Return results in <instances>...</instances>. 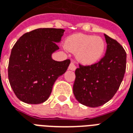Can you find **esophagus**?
Wrapping results in <instances>:
<instances>
[{
    "label": "esophagus",
    "instance_id": "obj_1",
    "mask_svg": "<svg viewBox=\"0 0 133 133\" xmlns=\"http://www.w3.org/2000/svg\"><path fill=\"white\" fill-rule=\"evenodd\" d=\"M68 68H69V70H72V71L75 70V69H76V66H75V65L73 62H71V63H70L69 67H68Z\"/></svg>",
    "mask_w": 133,
    "mask_h": 133
}]
</instances>
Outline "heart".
<instances>
[{"label": "heart", "instance_id": "obj_1", "mask_svg": "<svg viewBox=\"0 0 133 133\" xmlns=\"http://www.w3.org/2000/svg\"><path fill=\"white\" fill-rule=\"evenodd\" d=\"M65 47L75 53L77 61L84 65H91L102 58L106 44L101 37L84 34L70 36L65 42Z\"/></svg>", "mask_w": 133, "mask_h": 133}]
</instances>
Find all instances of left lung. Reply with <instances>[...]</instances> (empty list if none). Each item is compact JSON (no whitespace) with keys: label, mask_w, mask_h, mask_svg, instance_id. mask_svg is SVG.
I'll return each mask as SVG.
<instances>
[{"label":"left lung","mask_w":133,"mask_h":133,"mask_svg":"<svg viewBox=\"0 0 133 133\" xmlns=\"http://www.w3.org/2000/svg\"><path fill=\"white\" fill-rule=\"evenodd\" d=\"M106 54L98 63L75 70L73 94L84 106L98 107L113 98L124 77L126 52L118 42L104 34Z\"/></svg>","instance_id":"8db88e82"}]
</instances>
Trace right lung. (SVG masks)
<instances>
[{
    "instance_id": "obj_1",
    "label": "right lung",
    "mask_w": 133,
    "mask_h": 133,
    "mask_svg": "<svg viewBox=\"0 0 133 133\" xmlns=\"http://www.w3.org/2000/svg\"><path fill=\"white\" fill-rule=\"evenodd\" d=\"M65 30L39 28L26 32L12 47L9 59L8 79L16 97L31 104H42L49 99L54 82L64 74L69 59L56 61L52 54L59 47Z\"/></svg>"
}]
</instances>
